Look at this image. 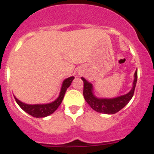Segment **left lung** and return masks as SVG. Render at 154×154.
Here are the masks:
<instances>
[{"instance_id":"8db88e82","label":"left lung","mask_w":154,"mask_h":154,"mask_svg":"<svg viewBox=\"0 0 154 154\" xmlns=\"http://www.w3.org/2000/svg\"><path fill=\"white\" fill-rule=\"evenodd\" d=\"M83 81V96L85 101L91 106L92 109L98 112L105 114H114L119 112L123 107L129 103L130 99L133 96L134 90L137 81V69L134 74L133 88L126 95L118 96L113 99H99L94 96L92 92V85L86 81V79L82 77Z\"/></svg>"}]
</instances>
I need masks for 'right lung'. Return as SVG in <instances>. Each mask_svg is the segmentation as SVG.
Wrapping results in <instances>:
<instances>
[{
	"instance_id": "obj_1",
	"label": "right lung",
	"mask_w": 154,
	"mask_h": 154,
	"mask_svg": "<svg viewBox=\"0 0 154 154\" xmlns=\"http://www.w3.org/2000/svg\"><path fill=\"white\" fill-rule=\"evenodd\" d=\"M74 76L69 77V78L66 79L64 80L63 83H62V89H61L60 94L59 96L56 100L51 103H48V104H35V105H29V104H25V103H22L20 100L17 99L14 96L15 101L18 104V106L24 110V112H26L29 115L32 116L36 118H42L51 115L53 112H55V110L58 108V106H60L62 103V100H63L64 96L65 93L67 90V89L70 86L72 82L74 79Z\"/></svg>"
}]
</instances>
